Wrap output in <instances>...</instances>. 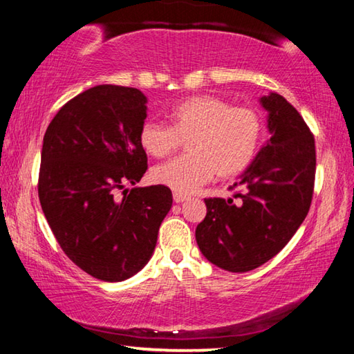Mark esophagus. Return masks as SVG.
I'll use <instances>...</instances> for the list:
<instances>
[{
  "label": "esophagus",
  "mask_w": 354,
  "mask_h": 354,
  "mask_svg": "<svg viewBox=\"0 0 354 354\" xmlns=\"http://www.w3.org/2000/svg\"><path fill=\"white\" fill-rule=\"evenodd\" d=\"M173 200H175V203H183L185 200H189V196L184 195V194H178V192H175V194H173Z\"/></svg>",
  "instance_id": "34e87169"
}]
</instances>
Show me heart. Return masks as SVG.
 Returning <instances> with one entry per match:
<instances>
[{
	"label": "heart",
	"instance_id": "1",
	"mask_svg": "<svg viewBox=\"0 0 354 354\" xmlns=\"http://www.w3.org/2000/svg\"><path fill=\"white\" fill-rule=\"evenodd\" d=\"M170 127L145 122L139 133L143 151L167 158L185 140L187 154L154 167L151 178L178 194H192L214 175L221 179L241 175L253 162L262 140V118L247 106L196 95L169 112Z\"/></svg>",
	"mask_w": 354,
	"mask_h": 354
}]
</instances>
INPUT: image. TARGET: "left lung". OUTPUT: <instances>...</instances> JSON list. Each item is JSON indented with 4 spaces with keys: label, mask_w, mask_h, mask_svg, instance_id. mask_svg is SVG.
Returning <instances> with one entry per match:
<instances>
[{
    "label": "left lung",
    "mask_w": 354,
    "mask_h": 354,
    "mask_svg": "<svg viewBox=\"0 0 354 354\" xmlns=\"http://www.w3.org/2000/svg\"><path fill=\"white\" fill-rule=\"evenodd\" d=\"M270 140L231 190L236 200L205 198L196 243L223 270H254L283 250L306 218L315 183V140L299 112L278 93L261 98Z\"/></svg>",
    "instance_id": "8db88e82"
}]
</instances>
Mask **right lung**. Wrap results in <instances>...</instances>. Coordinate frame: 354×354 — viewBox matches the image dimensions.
<instances>
[{"label": "right lung", "mask_w": 354, "mask_h": 354, "mask_svg": "<svg viewBox=\"0 0 354 354\" xmlns=\"http://www.w3.org/2000/svg\"><path fill=\"white\" fill-rule=\"evenodd\" d=\"M145 104L134 87L87 88L59 109L41 147L37 189L48 225L81 270L107 283L145 267L173 203L165 185L124 189L148 169L139 142Z\"/></svg>", "instance_id": "1"}]
</instances>
